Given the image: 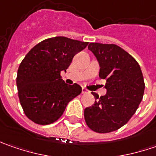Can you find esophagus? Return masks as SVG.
Listing matches in <instances>:
<instances>
[{"mask_svg":"<svg viewBox=\"0 0 156 156\" xmlns=\"http://www.w3.org/2000/svg\"><path fill=\"white\" fill-rule=\"evenodd\" d=\"M81 93H82V94H87V93H89V91L87 90V88H85V87H82V91H81Z\"/></svg>","mask_w":156,"mask_h":156,"instance_id":"obj_1","label":"esophagus"}]
</instances>
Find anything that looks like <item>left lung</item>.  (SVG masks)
<instances>
[{"label":"left lung","mask_w":156,"mask_h":156,"mask_svg":"<svg viewBox=\"0 0 156 156\" xmlns=\"http://www.w3.org/2000/svg\"><path fill=\"white\" fill-rule=\"evenodd\" d=\"M88 50L99 62L107 94L99 97L91 93L95 101L84 110L85 122L96 133H110L124 126L137 110L145 88L143 75L135 58L119 46L91 42Z\"/></svg>","instance_id":"1"}]
</instances>
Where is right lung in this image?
I'll return each mask as SVG.
<instances>
[{"instance_id": "add662e5", "label": "right lung", "mask_w": 156, "mask_h": 156, "mask_svg": "<svg viewBox=\"0 0 156 156\" xmlns=\"http://www.w3.org/2000/svg\"><path fill=\"white\" fill-rule=\"evenodd\" d=\"M88 44L77 40L56 36L35 45L19 66L16 85L26 116L36 124L48 125L62 115L71 100L81 93V87L69 85L62 79L75 55Z\"/></svg>"}]
</instances>
